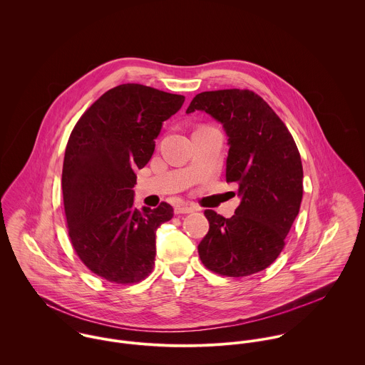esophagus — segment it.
Instances as JSON below:
<instances>
[{"label":"esophagus","instance_id":"1","mask_svg":"<svg viewBox=\"0 0 365 365\" xmlns=\"http://www.w3.org/2000/svg\"><path fill=\"white\" fill-rule=\"evenodd\" d=\"M194 210H195V208H192V207H190V205H178V207H175V209H174L175 215H181V213H192Z\"/></svg>","mask_w":365,"mask_h":365}]
</instances>
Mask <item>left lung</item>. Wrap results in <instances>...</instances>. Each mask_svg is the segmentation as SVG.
<instances>
[{
  "instance_id": "obj_1",
  "label": "left lung",
  "mask_w": 365,
  "mask_h": 365,
  "mask_svg": "<svg viewBox=\"0 0 365 365\" xmlns=\"http://www.w3.org/2000/svg\"><path fill=\"white\" fill-rule=\"evenodd\" d=\"M205 110L229 136L226 181L239 185L240 205L226 219L204 213L208 233L198 245L202 264L226 277H247L271 265L299 212L304 170L297 143L285 123L250 90L205 91L187 113Z\"/></svg>"
}]
</instances>
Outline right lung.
<instances>
[{
  "label": "right lung",
  "instance_id": "obj_1",
  "mask_svg": "<svg viewBox=\"0 0 365 365\" xmlns=\"http://www.w3.org/2000/svg\"><path fill=\"white\" fill-rule=\"evenodd\" d=\"M185 97L142 84L110 88L73 128L61 188L68 237L83 264L112 284H135L155 267L157 227L173 207L133 208L138 168L155 152L161 125Z\"/></svg>",
  "mask_w": 365,
  "mask_h": 365
}]
</instances>
